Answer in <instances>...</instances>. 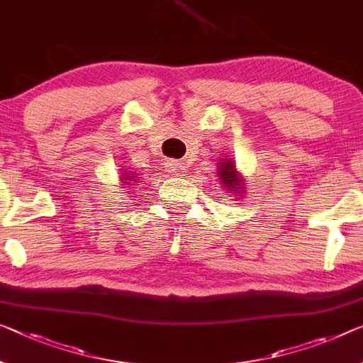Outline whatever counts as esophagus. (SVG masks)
Wrapping results in <instances>:
<instances>
[{"label":"esophagus","mask_w":363,"mask_h":363,"mask_svg":"<svg viewBox=\"0 0 363 363\" xmlns=\"http://www.w3.org/2000/svg\"><path fill=\"white\" fill-rule=\"evenodd\" d=\"M165 167H167V170H169L172 175L182 177L186 172V167H185V164L182 162V160H175V159L167 160V165Z\"/></svg>","instance_id":"obj_1"}]
</instances>
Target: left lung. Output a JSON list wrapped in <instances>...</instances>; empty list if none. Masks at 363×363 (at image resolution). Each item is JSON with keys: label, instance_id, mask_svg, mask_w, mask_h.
I'll return each mask as SVG.
<instances>
[{"label": "left lung", "instance_id": "8db88e82", "mask_svg": "<svg viewBox=\"0 0 363 363\" xmlns=\"http://www.w3.org/2000/svg\"><path fill=\"white\" fill-rule=\"evenodd\" d=\"M219 169H217V175H219V180L227 191H232V196H240V189H243V180L240 178L238 172L235 169V164L228 159H222L219 162Z\"/></svg>", "mask_w": 363, "mask_h": 363}]
</instances>
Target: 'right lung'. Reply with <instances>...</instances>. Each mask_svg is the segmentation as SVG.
<instances>
[{
    "label": "right lung",
    "instance_id": "1",
    "mask_svg": "<svg viewBox=\"0 0 363 363\" xmlns=\"http://www.w3.org/2000/svg\"><path fill=\"white\" fill-rule=\"evenodd\" d=\"M121 175H123V174H121ZM130 175H131V174H128V175L123 177V180H128V182H125V183H130V182H133V180H135V178H136V177H130Z\"/></svg>",
    "mask_w": 363,
    "mask_h": 363
}]
</instances>
